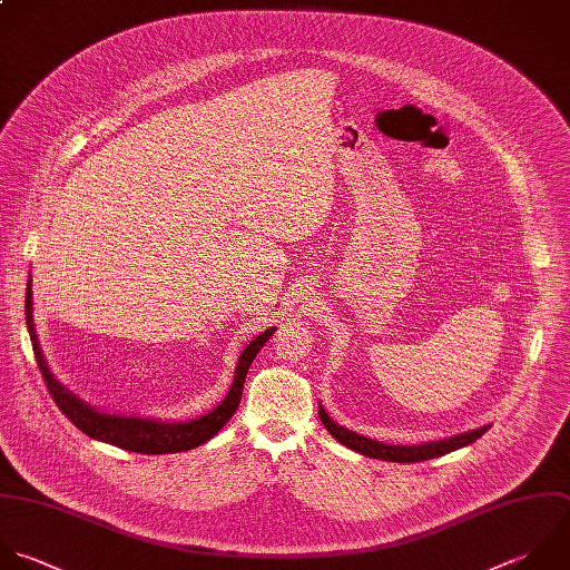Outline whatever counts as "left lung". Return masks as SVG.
<instances>
[{
	"label": "left lung",
	"mask_w": 570,
	"mask_h": 570,
	"mask_svg": "<svg viewBox=\"0 0 570 570\" xmlns=\"http://www.w3.org/2000/svg\"><path fill=\"white\" fill-rule=\"evenodd\" d=\"M320 420L326 426V431L340 444H344L346 449L357 451V453H362L366 458H375V460H384V462H404V464H409V462H424V460H433V458H442L446 453H453V451H458L462 446L473 444L475 440H480L491 429V426H482V429H475V431L449 438V440L429 442V444H420V446H395V444L389 446V444L362 438V435H357V433L335 424L322 406H320Z\"/></svg>",
	"instance_id": "1"
}]
</instances>
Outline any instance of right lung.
<instances>
[{
    "label": "right lung",
    "instance_id": "1",
    "mask_svg": "<svg viewBox=\"0 0 570 570\" xmlns=\"http://www.w3.org/2000/svg\"><path fill=\"white\" fill-rule=\"evenodd\" d=\"M32 293H30V279L26 286V326L30 333V342H32V353L37 360V366L41 371L43 384L50 393V397L55 400V404L59 406V411L88 438L119 446L124 451H132V453H144V455H166V453H179V451H190L204 442H208L210 438H215L219 433V429H224V424L233 417V413L239 406L242 400V389H244V380L248 373L250 362L255 360V355L262 351V346L266 344V340H271L273 328L264 331L262 335H257L242 353L237 371H235V380L233 386L228 391V395L224 397V402L213 409L210 413H206L199 420H190V422H179V424H164L157 420H139V417H117V415H106V413H97L95 409L86 406L81 400H77L72 393H68L48 371L37 335H35V324H32Z\"/></svg>",
    "mask_w": 570,
    "mask_h": 570
}]
</instances>
